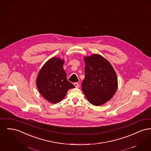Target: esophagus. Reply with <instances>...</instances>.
<instances>
[{"mask_svg": "<svg viewBox=\"0 0 151 151\" xmlns=\"http://www.w3.org/2000/svg\"><path fill=\"white\" fill-rule=\"evenodd\" d=\"M73 85L75 86L76 88H79V86H80V85H79V84L78 83H74Z\"/></svg>", "mask_w": 151, "mask_h": 151, "instance_id": "34e87169", "label": "esophagus"}]
</instances>
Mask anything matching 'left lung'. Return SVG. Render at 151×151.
Returning <instances> with one entry per match:
<instances>
[{
    "label": "left lung",
    "mask_w": 151,
    "mask_h": 151,
    "mask_svg": "<svg viewBox=\"0 0 151 151\" xmlns=\"http://www.w3.org/2000/svg\"><path fill=\"white\" fill-rule=\"evenodd\" d=\"M85 78L82 90L94 106H101L109 100L117 88L115 71L105 58L98 54L84 58Z\"/></svg>",
    "instance_id": "obj_1"
}]
</instances>
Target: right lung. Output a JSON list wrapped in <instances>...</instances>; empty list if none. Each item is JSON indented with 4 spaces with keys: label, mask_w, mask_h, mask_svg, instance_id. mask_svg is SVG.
<instances>
[{
    "label": "right lung",
    "mask_w": 151,
    "mask_h": 151,
    "mask_svg": "<svg viewBox=\"0 0 151 151\" xmlns=\"http://www.w3.org/2000/svg\"><path fill=\"white\" fill-rule=\"evenodd\" d=\"M63 64L64 60L60 58L50 59L39 71L36 79L39 91L52 103L62 101L68 89L75 88V86L67 80Z\"/></svg>",
    "instance_id": "1"
}]
</instances>
